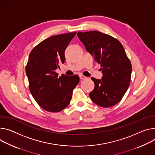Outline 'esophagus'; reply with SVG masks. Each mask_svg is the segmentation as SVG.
I'll return each mask as SVG.
<instances>
[{"mask_svg":"<svg viewBox=\"0 0 155 155\" xmlns=\"http://www.w3.org/2000/svg\"><path fill=\"white\" fill-rule=\"evenodd\" d=\"M79 77H80V80H85V79L87 78V77H86L85 76H84V75H80Z\"/></svg>","mask_w":155,"mask_h":155,"instance_id":"34e87169","label":"esophagus"}]
</instances>
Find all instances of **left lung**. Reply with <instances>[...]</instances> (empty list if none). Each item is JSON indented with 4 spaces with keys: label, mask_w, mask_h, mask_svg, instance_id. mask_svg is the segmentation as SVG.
Wrapping results in <instances>:
<instances>
[{
    "label": "left lung",
    "mask_w": 155,
    "mask_h": 155,
    "mask_svg": "<svg viewBox=\"0 0 155 155\" xmlns=\"http://www.w3.org/2000/svg\"><path fill=\"white\" fill-rule=\"evenodd\" d=\"M77 36L101 67V80L91 78L94 83L91 100L103 107L116 105L129 87L132 70L123 46L117 39L97 31L78 32Z\"/></svg>",
    "instance_id": "1"
}]
</instances>
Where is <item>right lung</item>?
Instances as JSON below:
<instances>
[{
    "label": "right lung",
    "mask_w": 155,
    "mask_h": 155,
    "mask_svg": "<svg viewBox=\"0 0 155 155\" xmlns=\"http://www.w3.org/2000/svg\"><path fill=\"white\" fill-rule=\"evenodd\" d=\"M76 32L51 36L31 51L26 66L29 89L43 109L52 112L65 109L72 99L73 90L80 81L78 75L58 77L55 70L65 61V51Z\"/></svg>",
    "instance_id": "add662e5"
}]
</instances>
